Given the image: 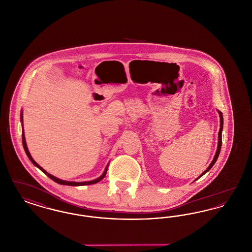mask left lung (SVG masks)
I'll return each instance as SVG.
<instances>
[{
    "mask_svg": "<svg viewBox=\"0 0 252 252\" xmlns=\"http://www.w3.org/2000/svg\"><path fill=\"white\" fill-rule=\"evenodd\" d=\"M218 113H219V117H220V129H219V132H218V144H217V150H216V155H215V158H214L213 161H212L211 164L209 165V167L207 168L196 180H198L199 178H201V177H202L203 175H205L211 168L214 166V164L216 163V161L217 160V158L219 156L220 150H221V146H222V130H223V115H222V112H221V111H218Z\"/></svg>",
    "mask_w": 252,
    "mask_h": 252,
    "instance_id": "obj_1",
    "label": "left lung"
}]
</instances>
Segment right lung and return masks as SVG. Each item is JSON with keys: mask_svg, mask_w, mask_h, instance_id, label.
Instances as JSON below:
<instances>
[{"mask_svg": "<svg viewBox=\"0 0 252 252\" xmlns=\"http://www.w3.org/2000/svg\"><path fill=\"white\" fill-rule=\"evenodd\" d=\"M21 121H22V123H23V111L21 112ZM22 140H23V145H24V151H25V153H26V155L27 157L29 158V159L32 161V163L36 166V167L38 168V169H40L45 175H47L49 178L51 179V180H54V181H56L57 183H59V184H61V185H69V186H83V185H91V184H94V183H97V182H99L100 180H103L104 178H105V176H106V174H107V171H108V164L107 165V167L105 169V171H104V173L98 178V179H96V180H91V181H84V182H75V181H66V180H60V179H58V178H56V177H54V176H52L51 174H49L47 173L43 168L41 167V166H39L37 163H36V161L33 159V158L31 157L30 155V153H29V151H28V148H27V145H26V142H25V138H24V125H23V133H22Z\"/></svg>", "mask_w": 252, "mask_h": 252, "instance_id": "1", "label": "right lung"}]
</instances>
